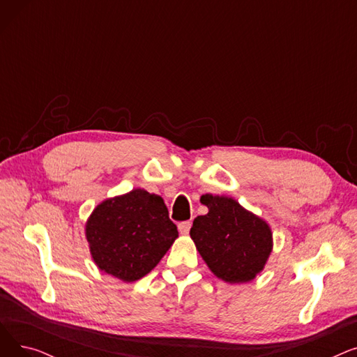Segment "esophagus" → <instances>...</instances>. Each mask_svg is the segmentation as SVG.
I'll return each instance as SVG.
<instances>
[{
  "instance_id": "1",
  "label": "esophagus",
  "mask_w": 357,
  "mask_h": 357,
  "mask_svg": "<svg viewBox=\"0 0 357 357\" xmlns=\"http://www.w3.org/2000/svg\"><path fill=\"white\" fill-rule=\"evenodd\" d=\"M191 226H192L191 221H183V222L178 224V230L181 234H188L191 230Z\"/></svg>"
}]
</instances>
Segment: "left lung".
Masks as SVG:
<instances>
[{
  "instance_id": "obj_1",
  "label": "left lung",
  "mask_w": 357,
  "mask_h": 357,
  "mask_svg": "<svg viewBox=\"0 0 357 357\" xmlns=\"http://www.w3.org/2000/svg\"><path fill=\"white\" fill-rule=\"evenodd\" d=\"M208 208L191 227V238L208 269L227 284H246L265 269L273 249L269 222L231 197L204 194Z\"/></svg>"
}]
</instances>
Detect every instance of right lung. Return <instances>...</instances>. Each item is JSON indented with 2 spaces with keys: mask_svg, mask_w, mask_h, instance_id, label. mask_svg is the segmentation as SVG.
<instances>
[{
  "mask_svg": "<svg viewBox=\"0 0 357 357\" xmlns=\"http://www.w3.org/2000/svg\"><path fill=\"white\" fill-rule=\"evenodd\" d=\"M93 264L123 282L153 271L178 238L162 197L135 188L101 201L85 222Z\"/></svg>",
  "mask_w": 357,
  "mask_h": 357,
  "instance_id": "right-lung-1",
  "label": "right lung"
}]
</instances>
